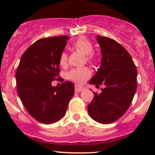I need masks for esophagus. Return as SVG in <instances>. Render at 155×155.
Here are the masks:
<instances>
[{
  "label": "esophagus",
  "mask_w": 155,
  "mask_h": 155,
  "mask_svg": "<svg viewBox=\"0 0 155 155\" xmlns=\"http://www.w3.org/2000/svg\"><path fill=\"white\" fill-rule=\"evenodd\" d=\"M84 90L83 87H78L77 85L75 87V92H81Z\"/></svg>",
  "instance_id": "obj_1"
}]
</instances>
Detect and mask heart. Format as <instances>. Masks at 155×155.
<instances>
[{
    "label": "heart",
    "instance_id": "obj_1",
    "mask_svg": "<svg viewBox=\"0 0 155 155\" xmlns=\"http://www.w3.org/2000/svg\"><path fill=\"white\" fill-rule=\"evenodd\" d=\"M73 47L76 50L81 51L83 54L86 55V59L88 62H92L94 60V54L92 53L93 47L89 39L85 37L81 36L78 38L73 43ZM68 56L66 53H62L60 57V64L62 66H65L67 65ZM91 75V71L90 69L86 67L78 68L73 69L68 74L69 79L74 82L81 84L86 81Z\"/></svg>",
    "mask_w": 155,
    "mask_h": 155
}]
</instances>
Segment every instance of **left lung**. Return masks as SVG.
<instances>
[{"label": "left lung", "instance_id": "8db88e82", "mask_svg": "<svg viewBox=\"0 0 155 155\" xmlns=\"http://www.w3.org/2000/svg\"><path fill=\"white\" fill-rule=\"evenodd\" d=\"M97 41L102 55L101 66L89 83L105 87L101 93H94L87 109L94 120L108 124L120 118L130 106L137 88V70L130 55L116 41L97 35Z\"/></svg>", "mask_w": 155, "mask_h": 155}]
</instances>
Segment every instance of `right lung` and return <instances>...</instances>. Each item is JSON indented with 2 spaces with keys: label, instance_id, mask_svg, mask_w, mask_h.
I'll return each mask as SVG.
<instances>
[{
  "label": "right lung",
  "instance_id": "right-lung-1",
  "mask_svg": "<svg viewBox=\"0 0 155 155\" xmlns=\"http://www.w3.org/2000/svg\"><path fill=\"white\" fill-rule=\"evenodd\" d=\"M70 37L39 39L23 53L16 72L17 93L28 113L38 122L51 124L65 116L74 95V85L51 82L58 76L60 57Z\"/></svg>",
  "mask_w": 155,
  "mask_h": 155
}]
</instances>
